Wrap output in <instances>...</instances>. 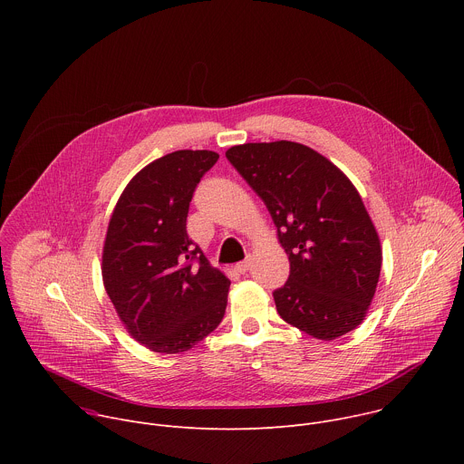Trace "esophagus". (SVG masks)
<instances>
[{
	"instance_id": "esophagus-1",
	"label": "esophagus",
	"mask_w": 464,
	"mask_h": 464,
	"mask_svg": "<svg viewBox=\"0 0 464 464\" xmlns=\"http://www.w3.org/2000/svg\"><path fill=\"white\" fill-rule=\"evenodd\" d=\"M249 266H251V258L247 256L246 260H242V262H238V264H237L235 270H237L238 274H246V272L249 270Z\"/></svg>"
}]
</instances>
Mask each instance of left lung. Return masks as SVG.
Instances as JSON below:
<instances>
[{"label": "left lung", "mask_w": 464, "mask_h": 464, "mask_svg": "<svg viewBox=\"0 0 464 464\" xmlns=\"http://www.w3.org/2000/svg\"><path fill=\"white\" fill-rule=\"evenodd\" d=\"M226 158L268 208L288 255L290 277L274 292L279 315L323 342L351 333L382 268L380 237L353 181L294 141L244 143Z\"/></svg>", "instance_id": "8db88e82"}]
</instances>
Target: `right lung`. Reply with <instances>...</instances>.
I'll return each mask as SVG.
<instances>
[{
    "instance_id": "add662e5",
    "label": "right lung",
    "mask_w": 464,
    "mask_h": 464,
    "mask_svg": "<svg viewBox=\"0 0 464 464\" xmlns=\"http://www.w3.org/2000/svg\"><path fill=\"white\" fill-rule=\"evenodd\" d=\"M213 150H176L128 181L110 217L102 283L128 334L160 354L192 349L220 324L231 281L187 235L192 192Z\"/></svg>"
}]
</instances>
